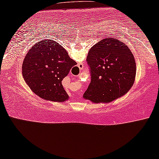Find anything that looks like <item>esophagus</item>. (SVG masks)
Here are the masks:
<instances>
[{"label": "esophagus", "instance_id": "esophagus-1", "mask_svg": "<svg viewBox=\"0 0 159 159\" xmlns=\"http://www.w3.org/2000/svg\"><path fill=\"white\" fill-rule=\"evenodd\" d=\"M79 67H80V70H82V68L84 67V65H83V64H80L79 65ZM77 98H79V97H77Z\"/></svg>", "mask_w": 159, "mask_h": 159}]
</instances>
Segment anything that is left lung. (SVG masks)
<instances>
[{
  "label": "left lung",
  "instance_id": "8db88e82",
  "mask_svg": "<svg viewBox=\"0 0 159 159\" xmlns=\"http://www.w3.org/2000/svg\"><path fill=\"white\" fill-rule=\"evenodd\" d=\"M91 82L83 97L94 103L111 102L127 93L135 80L136 62L127 45L118 39L104 38L87 57Z\"/></svg>",
  "mask_w": 159,
  "mask_h": 159
}]
</instances>
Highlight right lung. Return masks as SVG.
<instances>
[{"label":"right lung","mask_w":159,"mask_h":159,"mask_svg":"<svg viewBox=\"0 0 159 159\" xmlns=\"http://www.w3.org/2000/svg\"><path fill=\"white\" fill-rule=\"evenodd\" d=\"M76 65L59 43L45 40L29 50L23 60L22 72L27 84L38 96L62 102L69 97L62 81Z\"/></svg>","instance_id":"right-lung-1"}]
</instances>
